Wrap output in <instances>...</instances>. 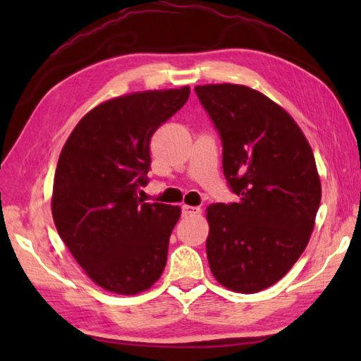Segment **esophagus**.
<instances>
[{"mask_svg":"<svg viewBox=\"0 0 361 361\" xmlns=\"http://www.w3.org/2000/svg\"><path fill=\"white\" fill-rule=\"evenodd\" d=\"M183 216H195L200 213V207H192V205H183Z\"/></svg>","mask_w":361,"mask_h":361,"instance_id":"esophagus-1","label":"esophagus"}]
</instances>
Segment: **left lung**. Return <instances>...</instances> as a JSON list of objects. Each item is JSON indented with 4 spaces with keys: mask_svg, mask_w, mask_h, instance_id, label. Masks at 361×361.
Listing matches in <instances>:
<instances>
[{
    "mask_svg": "<svg viewBox=\"0 0 361 361\" xmlns=\"http://www.w3.org/2000/svg\"><path fill=\"white\" fill-rule=\"evenodd\" d=\"M223 142V172L239 202L207 207V258L235 293L277 283L307 247L322 199L314 152L295 119L242 84L195 85Z\"/></svg>",
    "mask_w": 361,
    "mask_h": 361,
    "instance_id": "8db88e82",
    "label": "left lung"
}]
</instances>
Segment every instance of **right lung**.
Returning <instances> with one entry per match:
<instances>
[{"label":"right lung","mask_w":361,"mask_h":361,"mask_svg":"<svg viewBox=\"0 0 361 361\" xmlns=\"http://www.w3.org/2000/svg\"><path fill=\"white\" fill-rule=\"evenodd\" d=\"M189 85L143 90L100 103L78 122L60 152L52 188L59 235L90 280L116 295H138L162 276L178 205L138 197L149 142L185 105Z\"/></svg>","instance_id":"obj_1"}]
</instances>
